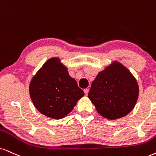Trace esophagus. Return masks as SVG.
I'll use <instances>...</instances> for the list:
<instances>
[{
    "mask_svg": "<svg viewBox=\"0 0 156 156\" xmlns=\"http://www.w3.org/2000/svg\"><path fill=\"white\" fill-rule=\"evenodd\" d=\"M84 90V93H85V95H88V90H88V88H85V89L83 90Z\"/></svg>",
    "mask_w": 156,
    "mask_h": 156,
    "instance_id": "34e87169",
    "label": "esophagus"
}]
</instances>
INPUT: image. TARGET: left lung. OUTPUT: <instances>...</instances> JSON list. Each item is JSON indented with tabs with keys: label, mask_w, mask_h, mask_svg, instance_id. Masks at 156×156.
<instances>
[{
	"label": "left lung",
	"mask_w": 156,
	"mask_h": 156,
	"mask_svg": "<svg viewBox=\"0 0 156 156\" xmlns=\"http://www.w3.org/2000/svg\"><path fill=\"white\" fill-rule=\"evenodd\" d=\"M100 72L92 82L88 97L102 117H125L135 106L139 88L130 72L118 62Z\"/></svg>",
	"instance_id": "left-lung-1"
}]
</instances>
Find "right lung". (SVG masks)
I'll list each match as a JSON object with an SVG mask.
<instances>
[{
  "instance_id": "right-lung-1",
  "label": "right lung",
  "mask_w": 156,
  "mask_h": 156,
  "mask_svg": "<svg viewBox=\"0 0 156 156\" xmlns=\"http://www.w3.org/2000/svg\"><path fill=\"white\" fill-rule=\"evenodd\" d=\"M29 94L39 112L56 119L68 115L84 96L58 58L47 60L37 73L29 85Z\"/></svg>"
}]
</instances>
